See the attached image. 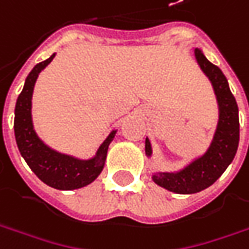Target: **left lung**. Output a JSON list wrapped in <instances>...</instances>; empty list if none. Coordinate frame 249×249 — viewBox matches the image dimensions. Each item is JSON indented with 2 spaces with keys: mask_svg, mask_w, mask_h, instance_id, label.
Returning a JSON list of instances; mask_svg holds the SVG:
<instances>
[{
  "mask_svg": "<svg viewBox=\"0 0 249 249\" xmlns=\"http://www.w3.org/2000/svg\"><path fill=\"white\" fill-rule=\"evenodd\" d=\"M194 56L198 66L212 84L219 119L212 141L202 155L175 172L155 170L152 173V181L155 184L176 194H196L212 186L233 162L240 141L238 107L226 76L217 66L206 59L199 48L194 50ZM145 155L148 159L152 157V147L148 137L145 139Z\"/></svg>",
  "mask_w": 249,
  "mask_h": 249,
  "instance_id": "8db88e82",
  "label": "left lung"
}]
</instances>
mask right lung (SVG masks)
<instances>
[{
	"instance_id": "obj_1",
	"label": "right lung",
	"mask_w": 249,
	"mask_h": 249,
	"mask_svg": "<svg viewBox=\"0 0 249 249\" xmlns=\"http://www.w3.org/2000/svg\"><path fill=\"white\" fill-rule=\"evenodd\" d=\"M55 58L53 53L48 59L37 63L24 80L22 92L15 107V139L20 155L26 163L47 186L56 190H76L89 186L100 176L105 166L107 154L118 130L113 129L102 141L95 155L89 159L76 158L48 147L36 133L32 118V98L38 74Z\"/></svg>"
}]
</instances>
